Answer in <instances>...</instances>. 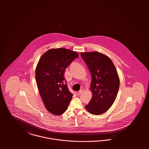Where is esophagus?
I'll list each match as a JSON object with an SVG mask.
<instances>
[{
	"instance_id": "obj_1",
	"label": "esophagus",
	"mask_w": 149,
	"mask_h": 149,
	"mask_svg": "<svg viewBox=\"0 0 149 149\" xmlns=\"http://www.w3.org/2000/svg\"><path fill=\"white\" fill-rule=\"evenodd\" d=\"M83 92V90H80V91H79L77 93V95H81V93Z\"/></svg>"
}]
</instances>
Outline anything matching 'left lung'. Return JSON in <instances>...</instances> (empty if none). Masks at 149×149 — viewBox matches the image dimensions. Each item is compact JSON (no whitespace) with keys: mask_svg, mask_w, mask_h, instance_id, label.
I'll return each instance as SVG.
<instances>
[{"mask_svg":"<svg viewBox=\"0 0 149 149\" xmlns=\"http://www.w3.org/2000/svg\"><path fill=\"white\" fill-rule=\"evenodd\" d=\"M92 76L91 89L92 97L86 109L92 114L99 115L112 106L119 88V79L112 61L97 52L81 53Z\"/></svg>","mask_w":149,"mask_h":149,"instance_id":"left-lung-1","label":"left lung"}]
</instances>
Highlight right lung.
Here are the masks:
<instances>
[{"label":"right lung","mask_w":149,"mask_h":149,"mask_svg":"<svg viewBox=\"0 0 149 149\" xmlns=\"http://www.w3.org/2000/svg\"><path fill=\"white\" fill-rule=\"evenodd\" d=\"M79 57L76 52L64 48L52 49L45 53L37 64L36 79L47 110L59 115L65 112L73 94L66 85V68Z\"/></svg>","instance_id":"right-lung-1"}]
</instances>
